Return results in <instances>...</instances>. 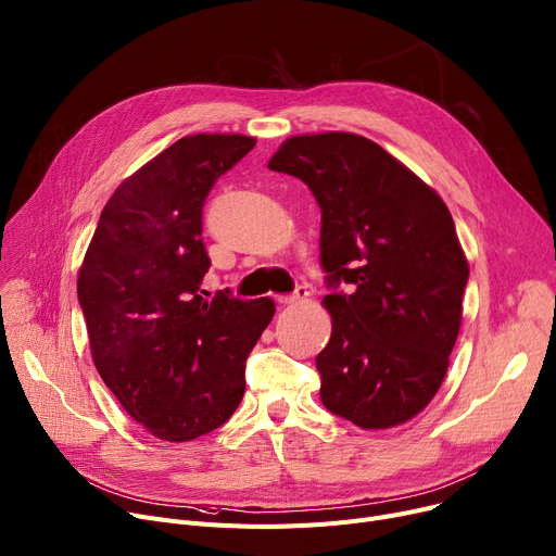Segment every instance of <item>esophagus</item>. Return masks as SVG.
Segmentation results:
<instances>
[{"mask_svg": "<svg viewBox=\"0 0 556 556\" xmlns=\"http://www.w3.org/2000/svg\"><path fill=\"white\" fill-rule=\"evenodd\" d=\"M306 298H308V288H306L304 283H300L290 294H279L277 302H279V304H286V306H292V304L304 302Z\"/></svg>", "mask_w": 556, "mask_h": 556, "instance_id": "34e87169", "label": "esophagus"}]
</instances>
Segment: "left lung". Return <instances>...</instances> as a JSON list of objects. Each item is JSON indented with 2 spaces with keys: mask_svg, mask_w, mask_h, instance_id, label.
Segmentation results:
<instances>
[{
  "mask_svg": "<svg viewBox=\"0 0 556 556\" xmlns=\"http://www.w3.org/2000/svg\"><path fill=\"white\" fill-rule=\"evenodd\" d=\"M268 167L304 180L321 207L324 406L362 429L412 420L445 380L469 279L447 205L357 134L292 136Z\"/></svg>",
  "mask_w": 556,
  "mask_h": 556,
  "instance_id": "obj_1",
  "label": "left lung"
}]
</instances>
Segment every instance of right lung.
Returning <instances> with one entry per match:
<instances>
[{"label": "right lung", "instance_id": "right-lung-1", "mask_svg": "<svg viewBox=\"0 0 556 556\" xmlns=\"http://www.w3.org/2000/svg\"><path fill=\"white\" fill-rule=\"evenodd\" d=\"M254 147L239 134L176 140L104 205L78 277L102 382L152 435L194 440L224 425L245 391V359L273 300L201 290L210 270L203 205Z\"/></svg>", "mask_w": 556, "mask_h": 556}]
</instances>
